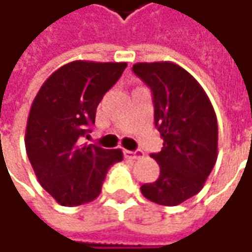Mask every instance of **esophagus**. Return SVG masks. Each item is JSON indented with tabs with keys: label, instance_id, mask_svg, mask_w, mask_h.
Returning <instances> with one entry per match:
<instances>
[{
	"label": "esophagus",
	"instance_id": "1",
	"mask_svg": "<svg viewBox=\"0 0 252 252\" xmlns=\"http://www.w3.org/2000/svg\"><path fill=\"white\" fill-rule=\"evenodd\" d=\"M126 155L128 158H131V159H142L143 158V152L142 151H126Z\"/></svg>",
	"mask_w": 252,
	"mask_h": 252
}]
</instances>
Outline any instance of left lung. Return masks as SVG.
<instances>
[{
    "instance_id": "left-lung-1",
    "label": "left lung",
    "mask_w": 252,
    "mask_h": 252,
    "mask_svg": "<svg viewBox=\"0 0 252 252\" xmlns=\"http://www.w3.org/2000/svg\"><path fill=\"white\" fill-rule=\"evenodd\" d=\"M132 71L153 93L155 124L163 148L151 158L160 176L141 187L155 204L174 206L198 194L218 159V120L202 86L170 61L138 63Z\"/></svg>"
}]
</instances>
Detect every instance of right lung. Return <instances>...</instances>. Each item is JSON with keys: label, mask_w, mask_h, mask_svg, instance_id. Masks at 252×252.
I'll use <instances>...</instances> for the list:
<instances>
[{"label": "right lung", "mask_w": 252, "mask_h": 252, "mask_svg": "<svg viewBox=\"0 0 252 252\" xmlns=\"http://www.w3.org/2000/svg\"><path fill=\"white\" fill-rule=\"evenodd\" d=\"M126 63L72 61L46 79L33 100L25 146L40 186L63 206L97 198L121 149L82 143L94 124L104 93L117 82Z\"/></svg>", "instance_id": "right-lung-1"}]
</instances>
